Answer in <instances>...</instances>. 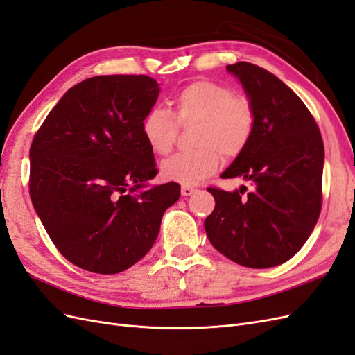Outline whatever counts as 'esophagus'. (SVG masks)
Segmentation results:
<instances>
[{"instance_id": "34e87169", "label": "esophagus", "mask_w": 355, "mask_h": 355, "mask_svg": "<svg viewBox=\"0 0 355 355\" xmlns=\"http://www.w3.org/2000/svg\"><path fill=\"white\" fill-rule=\"evenodd\" d=\"M180 192H182V196H184V197H189V196L194 194L196 188H192V187H182Z\"/></svg>"}]
</instances>
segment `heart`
Returning a JSON list of instances; mask_svg holds the SVG:
<instances>
[{"label":"heart","mask_w":355,"mask_h":355,"mask_svg":"<svg viewBox=\"0 0 355 355\" xmlns=\"http://www.w3.org/2000/svg\"><path fill=\"white\" fill-rule=\"evenodd\" d=\"M175 111H149L142 121V135L151 151L166 155L171 151L180 125L197 124L194 151L178 153L161 166V176L180 185H197L218 171L223 154L240 155L249 145L254 112L244 96L213 81H197L182 89L173 101Z\"/></svg>","instance_id":"1"}]
</instances>
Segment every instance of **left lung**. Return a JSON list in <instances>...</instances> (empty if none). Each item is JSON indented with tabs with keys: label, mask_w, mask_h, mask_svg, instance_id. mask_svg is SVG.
<instances>
[{
	"label": "left lung",
	"mask_w": 355,
	"mask_h": 355,
	"mask_svg": "<svg viewBox=\"0 0 355 355\" xmlns=\"http://www.w3.org/2000/svg\"><path fill=\"white\" fill-rule=\"evenodd\" d=\"M254 112L249 145L220 175L252 185L207 188L214 210L204 220L211 245L247 268L287 262L313 232L321 210L324 145L314 116L287 85L249 62L228 65Z\"/></svg>",
	"instance_id": "1"
}]
</instances>
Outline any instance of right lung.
Segmentation results:
<instances>
[{
	"label": "right lung",
	"mask_w": 355,
	"mask_h": 355,
	"mask_svg": "<svg viewBox=\"0 0 355 355\" xmlns=\"http://www.w3.org/2000/svg\"><path fill=\"white\" fill-rule=\"evenodd\" d=\"M159 94L146 75H99L71 87L29 149V194L69 262L118 274L151 250L164 211L179 200L158 173L142 121Z\"/></svg>",
	"instance_id": "add662e5"
}]
</instances>
